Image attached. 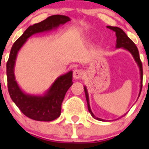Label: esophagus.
Masks as SVG:
<instances>
[{
	"instance_id": "34e87169",
	"label": "esophagus",
	"mask_w": 149,
	"mask_h": 149,
	"mask_svg": "<svg viewBox=\"0 0 149 149\" xmlns=\"http://www.w3.org/2000/svg\"><path fill=\"white\" fill-rule=\"evenodd\" d=\"M84 71L81 70H79V69H76V70L73 71V78L75 79H81L82 77H84Z\"/></svg>"
}]
</instances>
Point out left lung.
Wrapping results in <instances>:
<instances>
[{"instance_id":"left-lung-1","label":"left lung","mask_w":149,"mask_h":149,"mask_svg":"<svg viewBox=\"0 0 149 149\" xmlns=\"http://www.w3.org/2000/svg\"><path fill=\"white\" fill-rule=\"evenodd\" d=\"M107 28L109 29H111L112 31H113L116 34V37H117V44H116V48L119 49V48H122L124 49L127 50L128 52H131V54L133 56V58L135 60L136 63L138 64V66L139 67V71H140V79H141V85H140V92H139V97L140 94H141V88H142V77H143V70H142V64L139 58V53L138 48L136 47V45L132 39H130L125 34V32L123 31L122 29L118 28V27H113V26H107ZM84 91H85V95H86V102H87V107H88V111L91 113V116L93 118H95L96 120H101V121H104V119L101 118H97L93 113L92 112L91 109V106H90V101H89V95L88 92H87V89H86V86H84Z\"/></svg>"}]
</instances>
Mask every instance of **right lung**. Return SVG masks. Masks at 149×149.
<instances>
[{
  "label": "right lung",
  "instance_id": "obj_1",
  "mask_svg": "<svg viewBox=\"0 0 149 149\" xmlns=\"http://www.w3.org/2000/svg\"><path fill=\"white\" fill-rule=\"evenodd\" d=\"M70 21L65 15H52L42 22L29 26L14 43L7 63L8 92L13 102L28 118L38 121H51L59 117L61 105L67 91L72 84V72H66L52 84L43 95H32L24 93L15 80V65L17 55L28 38L36 33L57 29Z\"/></svg>",
  "mask_w": 149,
  "mask_h": 149
}]
</instances>
